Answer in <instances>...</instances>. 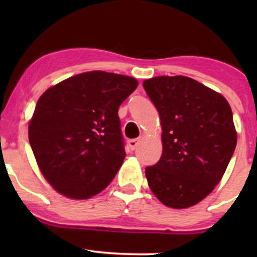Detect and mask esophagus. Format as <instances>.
Segmentation results:
<instances>
[{"label": "esophagus", "instance_id": "34e87169", "mask_svg": "<svg viewBox=\"0 0 257 257\" xmlns=\"http://www.w3.org/2000/svg\"><path fill=\"white\" fill-rule=\"evenodd\" d=\"M139 143H140V138L128 140V147H130V149H131L132 151H135V150L137 149V146L139 145Z\"/></svg>", "mask_w": 257, "mask_h": 257}]
</instances>
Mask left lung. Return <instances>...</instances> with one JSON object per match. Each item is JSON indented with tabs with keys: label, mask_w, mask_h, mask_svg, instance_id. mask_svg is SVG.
<instances>
[{
	"label": "left lung",
	"mask_w": 257,
	"mask_h": 257,
	"mask_svg": "<svg viewBox=\"0 0 257 257\" xmlns=\"http://www.w3.org/2000/svg\"><path fill=\"white\" fill-rule=\"evenodd\" d=\"M159 112L163 153L146 167L151 191L171 208H188L222 179L236 147L233 112L220 93L185 76L143 83Z\"/></svg>",
	"instance_id": "obj_1"
}]
</instances>
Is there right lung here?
I'll use <instances>...</instances> for the list:
<instances>
[{
  "label": "right lung",
  "mask_w": 257,
  "mask_h": 257,
  "mask_svg": "<svg viewBox=\"0 0 257 257\" xmlns=\"http://www.w3.org/2000/svg\"><path fill=\"white\" fill-rule=\"evenodd\" d=\"M137 86L132 77L90 71L40 97L29 142L42 174L58 193L89 199L113 180L126 156L118 110Z\"/></svg>",
  "instance_id": "add662e5"
}]
</instances>
